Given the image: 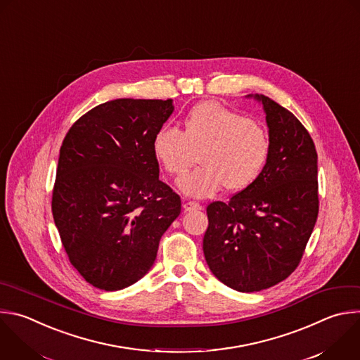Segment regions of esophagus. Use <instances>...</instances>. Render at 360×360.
Wrapping results in <instances>:
<instances>
[{
  "label": "esophagus",
  "instance_id": "obj_1",
  "mask_svg": "<svg viewBox=\"0 0 360 360\" xmlns=\"http://www.w3.org/2000/svg\"><path fill=\"white\" fill-rule=\"evenodd\" d=\"M199 209H202V206L196 202H185L184 203V210L185 212H192V210H199Z\"/></svg>",
  "mask_w": 360,
  "mask_h": 360
}]
</instances>
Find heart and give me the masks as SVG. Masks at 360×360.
<instances>
[{
	"label": "heart",
	"instance_id": "obj_1",
	"mask_svg": "<svg viewBox=\"0 0 360 360\" xmlns=\"http://www.w3.org/2000/svg\"><path fill=\"white\" fill-rule=\"evenodd\" d=\"M184 124V133L162 126L153 139V151L171 175L184 174L199 154L202 167L178 181L185 195L207 198L224 186L243 191L263 172L271 144L264 127L255 120L209 100L196 104Z\"/></svg>",
	"mask_w": 360,
	"mask_h": 360
}]
</instances>
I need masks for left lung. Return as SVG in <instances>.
<instances>
[{
    "mask_svg": "<svg viewBox=\"0 0 360 360\" xmlns=\"http://www.w3.org/2000/svg\"><path fill=\"white\" fill-rule=\"evenodd\" d=\"M270 157L260 176L227 203L206 207L203 255L224 285L256 292L285 280L300 264L318 217V155L300 120L264 94Z\"/></svg>",
    "mask_w": 360,
    "mask_h": 360,
    "instance_id": "obj_1",
    "label": "left lung"
}]
</instances>
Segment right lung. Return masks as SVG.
Listing matches in <instances>:
<instances>
[{"instance_id":"1","label":"right lung","mask_w":360,"mask_h":360,"mask_svg":"<svg viewBox=\"0 0 360 360\" xmlns=\"http://www.w3.org/2000/svg\"><path fill=\"white\" fill-rule=\"evenodd\" d=\"M172 111V98L110 100L82 115L63 140L53 220L72 266L96 288L118 291L143 278L181 213L153 151Z\"/></svg>"}]
</instances>
